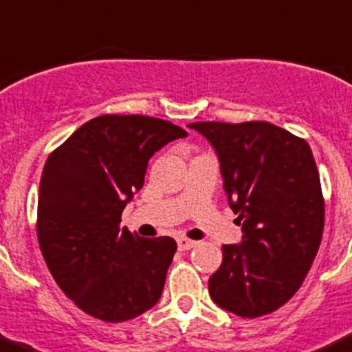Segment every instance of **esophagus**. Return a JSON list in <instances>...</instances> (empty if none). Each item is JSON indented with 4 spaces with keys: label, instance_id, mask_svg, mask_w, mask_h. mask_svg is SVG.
I'll return each instance as SVG.
<instances>
[{
    "label": "esophagus",
    "instance_id": "34e87169",
    "mask_svg": "<svg viewBox=\"0 0 352 352\" xmlns=\"http://www.w3.org/2000/svg\"><path fill=\"white\" fill-rule=\"evenodd\" d=\"M177 246H179L180 252H186V250H191V248H195L196 241H192V239H187V238H179L177 239Z\"/></svg>",
    "mask_w": 352,
    "mask_h": 352
}]
</instances>
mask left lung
<instances>
[{
  "instance_id": "8db88e82",
  "label": "left lung",
  "mask_w": 352,
  "mask_h": 352,
  "mask_svg": "<svg viewBox=\"0 0 352 352\" xmlns=\"http://www.w3.org/2000/svg\"><path fill=\"white\" fill-rule=\"evenodd\" d=\"M215 151L243 238L222 246L208 280L219 307L243 318L272 313L300 288L323 234L324 203L309 144L265 121L187 124Z\"/></svg>"
}]
</instances>
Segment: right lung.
I'll return each mask as SVG.
<instances>
[{
    "mask_svg": "<svg viewBox=\"0 0 352 352\" xmlns=\"http://www.w3.org/2000/svg\"><path fill=\"white\" fill-rule=\"evenodd\" d=\"M184 137L170 121L106 114L48 156L39 182V248L62 292L90 316L120 323L160 300L175 239L140 238L120 222L154 153Z\"/></svg>",
    "mask_w": 352,
    "mask_h": 352,
    "instance_id": "add662e5",
    "label": "right lung"
}]
</instances>
